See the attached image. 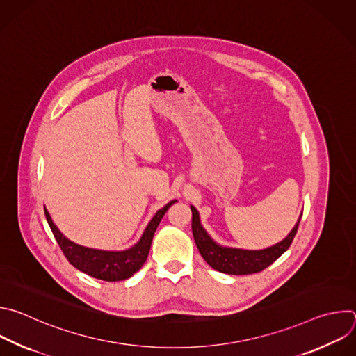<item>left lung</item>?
Returning a JSON list of instances; mask_svg holds the SVG:
<instances>
[{
    "label": "left lung",
    "instance_id": "left-lung-1",
    "mask_svg": "<svg viewBox=\"0 0 356 356\" xmlns=\"http://www.w3.org/2000/svg\"><path fill=\"white\" fill-rule=\"evenodd\" d=\"M191 229L193 236L197 245L198 252L201 253L202 259H204L213 269L228 273V275H252L259 273L268 266H270L279 257L289 249L291 245L298 224L301 220V216L296 224V227L291 229V232L279 243H276L272 248L264 249V250H241V249H229V248H221L218 246L209 235L202 229L198 213L191 206Z\"/></svg>",
    "mask_w": 356,
    "mask_h": 356
}]
</instances>
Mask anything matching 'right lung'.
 Instances as JSON below:
<instances>
[{
	"instance_id": "add662e5",
	"label": "right lung",
	"mask_w": 356,
	"mask_h": 356,
	"mask_svg": "<svg viewBox=\"0 0 356 356\" xmlns=\"http://www.w3.org/2000/svg\"><path fill=\"white\" fill-rule=\"evenodd\" d=\"M176 202V200L170 201L169 204H166L162 210L156 213V216L152 218L149 225L146 227L140 241L132 246L128 250L122 252H107V250H97V249H90L84 248L80 245L73 243L69 241L54 224L52 218H50L47 210L44 209V216L49 222L50 229H52L63 255L66 259L80 272L99 279V280H106V282H118V280H125L131 277L135 272H138L142 265L145 264L147 253L150 249L152 239H154L155 231L163 218L165 213L169 210V207Z\"/></svg>"
}]
</instances>
